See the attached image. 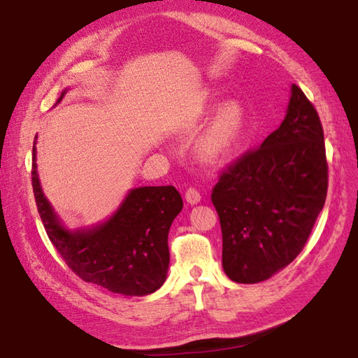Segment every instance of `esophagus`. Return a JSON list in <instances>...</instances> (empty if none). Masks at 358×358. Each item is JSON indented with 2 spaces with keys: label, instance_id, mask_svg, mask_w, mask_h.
<instances>
[{
  "label": "esophagus",
  "instance_id": "obj_1",
  "mask_svg": "<svg viewBox=\"0 0 358 358\" xmlns=\"http://www.w3.org/2000/svg\"><path fill=\"white\" fill-rule=\"evenodd\" d=\"M185 199L189 205H197L201 197H200V192L196 189V187H189V189H187L186 194H185Z\"/></svg>",
  "mask_w": 358,
  "mask_h": 358
}]
</instances>
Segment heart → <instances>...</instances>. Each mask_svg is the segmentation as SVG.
<instances>
[{"label": "heart", "instance_id": "heart-1", "mask_svg": "<svg viewBox=\"0 0 358 358\" xmlns=\"http://www.w3.org/2000/svg\"><path fill=\"white\" fill-rule=\"evenodd\" d=\"M205 131L197 141V155L206 164H216L231 157L238 145L241 144L247 128V109L238 99H230L219 105L216 95H210L205 105L199 109L196 123H201L214 109Z\"/></svg>", "mask_w": 358, "mask_h": 358}]
</instances>
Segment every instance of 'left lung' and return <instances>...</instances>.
<instances>
[{
    "instance_id": "left-lung-1",
    "label": "left lung",
    "mask_w": 358,
    "mask_h": 358,
    "mask_svg": "<svg viewBox=\"0 0 358 358\" xmlns=\"http://www.w3.org/2000/svg\"><path fill=\"white\" fill-rule=\"evenodd\" d=\"M326 196L320 115L292 84L280 127L227 169L213 189L225 274L236 283H258L282 271L303 249Z\"/></svg>"
}]
</instances>
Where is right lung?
I'll return each instance as SVG.
<instances>
[{
  "instance_id": "1",
  "label": "right lung",
  "mask_w": 358,
  "mask_h": 358,
  "mask_svg": "<svg viewBox=\"0 0 358 358\" xmlns=\"http://www.w3.org/2000/svg\"><path fill=\"white\" fill-rule=\"evenodd\" d=\"M67 89L62 90L56 105ZM55 105V106H56ZM37 139V136H36ZM36 141L32 147V189L50 241L69 268L84 282L123 296H147L166 282L167 236L183 200L173 186L129 189L119 208L103 222L71 230L45 197L37 173Z\"/></svg>"
}]
</instances>
